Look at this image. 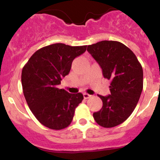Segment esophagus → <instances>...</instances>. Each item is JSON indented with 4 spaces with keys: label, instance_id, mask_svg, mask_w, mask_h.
<instances>
[{
    "label": "esophagus",
    "instance_id": "34e87169",
    "mask_svg": "<svg viewBox=\"0 0 160 160\" xmlns=\"http://www.w3.org/2000/svg\"><path fill=\"white\" fill-rule=\"evenodd\" d=\"M83 97H84L85 99H87V98H89L91 97V95H90V94H87V93H84V94H83Z\"/></svg>",
    "mask_w": 160,
    "mask_h": 160
}]
</instances>
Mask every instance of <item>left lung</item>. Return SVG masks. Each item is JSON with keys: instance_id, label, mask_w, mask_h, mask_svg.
Wrapping results in <instances>:
<instances>
[{"instance_id": "1", "label": "left lung", "mask_w": 160, "mask_h": 160, "mask_svg": "<svg viewBox=\"0 0 160 160\" xmlns=\"http://www.w3.org/2000/svg\"><path fill=\"white\" fill-rule=\"evenodd\" d=\"M102 70L105 78L111 80V94L98 95L102 107L93 114L101 127L114 128L122 123L132 114L143 87L142 68L131 49L119 42L102 41L87 46Z\"/></svg>"}]
</instances>
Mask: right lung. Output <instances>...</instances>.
<instances>
[{
	"mask_svg": "<svg viewBox=\"0 0 160 160\" xmlns=\"http://www.w3.org/2000/svg\"><path fill=\"white\" fill-rule=\"evenodd\" d=\"M86 50L87 46L49 45L37 50L22 69V89L28 106L37 119L49 129L67 128L82 101V94H70L58 86L69 74L73 59Z\"/></svg>",
	"mask_w": 160,
	"mask_h": 160,
	"instance_id": "right-lung-1",
	"label": "right lung"
}]
</instances>
